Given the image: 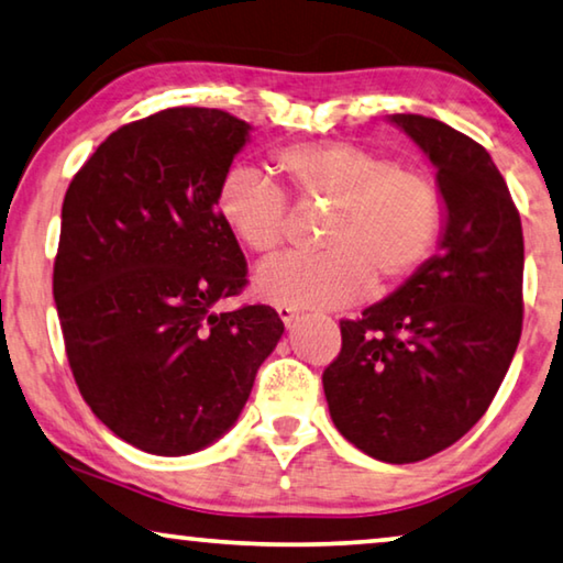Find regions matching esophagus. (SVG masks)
<instances>
[{"label": "esophagus", "instance_id": "obj_1", "mask_svg": "<svg viewBox=\"0 0 563 563\" xmlns=\"http://www.w3.org/2000/svg\"><path fill=\"white\" fill-rule=\"evenodd\" d=\"M278 316H280V321H283L285 325H290V323L298 318V308H292V306H278Z\"/></svg>", "mask_w": 563, "mask_h": 563}]
</instances>
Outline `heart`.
<instances>
[{
    "instance_id": "heart-1",
    "label": "heart",
    "mask_w": 563,
    "mask_h": 563,
    "mask_svg": "<svg viewBox=\"0 0 563 563\" xmlns=\"http://www.w3.org/2000/svg\"><path fill=\"white\" fill-rule=\"evenodd\" d=\"M300 205L329 207L321 255L280 257L260 267L257 292L275 306L341 308L379 285L412 278L444 228L440 184L422 169L354 141H306L273 156ZM217 212L232 238L260 257L285 242L288 197L271 176L234 166L217 191Z\"/></svg>"
}]
</instances>
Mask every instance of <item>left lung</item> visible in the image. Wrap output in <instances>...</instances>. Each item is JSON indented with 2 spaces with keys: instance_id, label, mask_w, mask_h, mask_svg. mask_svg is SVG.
<instances>
[{
  "instance_id": "left-lung-1",
  "label": "left lung",
  "mask_w": 563,
  "mask_h": 563,
  "mask_svg": "<svg viewBox=\"0 0 563 563\" xmlns=\"http://www.w3.org/2000/svg\"><path fill=\"white\" fill-rule=\"evenodd\" d=\"M438 169L440 253L401 288L341 321L323 372L333 424L382 463L432 457L490 407L523 329V230L488 151L438 119L394 113Z\"/></svg>"
}]
</instances>
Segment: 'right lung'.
Segmentation results:
<instances>
[{
    "instance_id": "right-lung-1",
    "label": "right lung",
    "mask_w": 563,
    "mask_h": 563,
    "mask_svg": "<svg viewBox=\"0 0 563 563\" xmlns=\"http://www.w3.org/2000/svg\"><path fill=\"white\" fill-rule=\"evenodd\" d=\"M250 125L166 108L113 131L63 201L53 296L75 384L113 434L179 457L222 438L285 325L271 306L217 313L247 285L217 191Z\"/></svg>"
}]
</instances>
